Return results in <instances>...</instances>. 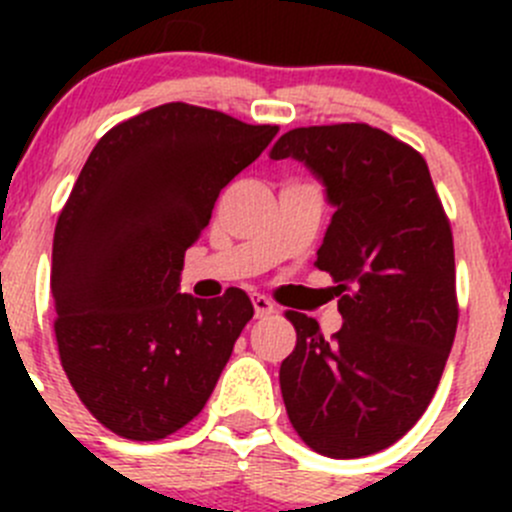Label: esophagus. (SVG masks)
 Listing matches in <instances>:
<instances>
[{"mask_svg":"<svg viewBox=\"0 0 512 512\" xmlns=\"http://www.w3.org/2000/svg\"><path fill=\"white\" fill-rule=\"evenodd\" d=\"M252 307H255V317H270L275 312V304L265 297V294H252Z\"/></svg>","mask_w":512,"mask_h":512,"instance_id":"1","label":"esophagus"}]
</instances>
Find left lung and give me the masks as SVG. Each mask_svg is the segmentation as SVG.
<instances>
[{"instance_id": "1", "label": "left lung", "mask_w": 512, "mask_h": 512, "mask_svg": "<svg viewBox=\"0 0 512 512\" xmlns=\"http://www.w3.org/2000/svg\"><path fill=\"white\" fill-rule=\"evenodd\" d=\"M272 160H302L327 188L332 223L317 250L344 324L287 312L297 347L280 389L294 431L329 458H361L423 416L458 327L453 235L426 160L366 123L287 131Z\"/></svg>"}]
</instances>
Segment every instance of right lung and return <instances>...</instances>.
I'll list each match as a JSON object with an SVG mask.
<instances>
[{
  "instance_id": "obj_1",
  "label": "right lung",
  "mask_w": 512,
  "mask_h": 512,
  "mask_svg": "<svg viewBox=\"0 0 512 512\" xmlns=\"http://www.w3.org/2000/svg\"><path fill=\"white\" fill-rule=\"evenodd\" d=\"M277 131L163 103L86 160L54 230V332L74 391L118 436L158 441L193 421L255 314L237 287L215 299L178 287L220 190Z\"/></svg>"
}]
</instances>
